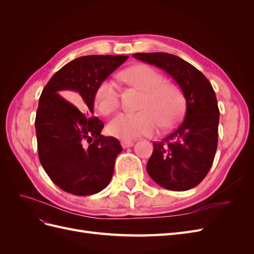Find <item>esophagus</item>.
<instances>
[{"mask_svg":"<svg viewBox=\"0 0 254 254\" xmlns=\"http://www.w3.org/2000/svg\"><path fill=\"white\" fill-rule=\"evenodd\" d=\"M122 147L123 148H129V147H132V146H133V143L132 142H130V141H123L122 143Z\"/></svg>","mask_w":254,"mask_h":254,"instance_id":"obj_1","label":"esophagus"}]
</instances>
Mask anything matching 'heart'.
<instances>
[{
  "label": "heart",
  "instance_id": "b5f03b06",
  "mask_svg": "<svg viewBox=\"0 0 254 254\" xmlns=\"http://www.w3.org/2000/svg\"><path fill=\"white\" fill-rule=\"evenodd\" d=\"M130 86L144 92L140 110L135 113H121L109 122L107 131L122 140L134 139L155 133L159 125L172 126L180 117L182 96L171 83L163 82V76L147 64H136L122 73ZM95 104L103 114H110L120 105V91L112 79L107 78L98 84Z\"/></svg>",
  "mask_w": 254,
  "mask_h": 254
}]
</instances>
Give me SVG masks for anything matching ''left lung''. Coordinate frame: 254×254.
<instances>
[{
    "label": "left lung",
    "mask_w": 254,
    "mask_h": 254,
    "mask_svg": "<svg viewBox=\"0 0 254 254\" xmlns=\"http://www.w3.org/2000/svg\"><path fill=\"white\" fill-rule=\"evenodd\" d=\"M135 59L162 68L179 84L187 108L183 121L153 151L146 170L166 190L181 191L200 183L217 149L219 109L211 82L197 68L167 53H136Z\"/></svg>",
    "instance_id": "8db88e82"
}]
</instances>
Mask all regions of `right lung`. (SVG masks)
<instances>
[{"label":"right lung","mask_w":254,"mask_h":254,"mask_svg":"<svg viewBox=\"0 0 254 254\" xmlns=\"http://www.w3.org/2000/svg\"><path fill=\"white\" fill-rule=\"evenodd\" d=\"M127 58H76L54 74L42 91L35 121L38 155L52 181L67 193L93 195L112 178L123 148L118 139L101 133L104 123L93 117V107L98 84ZM63 91L81 108L61 98Z\"/></svg>","instance_id":"1"}]
</instances>
